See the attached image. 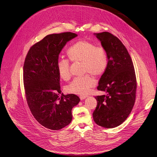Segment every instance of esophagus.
<instances>
[{"instance_id": "obj_1", "label": "esophagus", "mask_w": 157, "mask_h": 157, "mask_svg": "<svg viewBox=\"0 0 157 157\" xmlns=\"http://www.w3.org/2000/svg\"><path fill=\"white\" fill-rule=\"evenodd\" d=\"M87 97H88V96H85V95H81V96H79V98L81 99V100H83V99H86Z\"/></svg>"}]
</instances>
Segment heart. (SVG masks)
<instances>
[{"label": "heart", "mask_w": 157, "mask_h": 157, "mask_svg": "<svg viewBox=\"0 0 157 157\" xmlns=\"http://www.w3.org/2000/svg\"><path fill=\"white\" fill-rule=\"evenodd\" d=\"M67 54L73 61L82 62L84 73L99 76L105 73L108 67V58L105 49L87 40L76 42L69 49ZM56 67L59 76L63 79L67 80L71 77L70 62L67 59L59 58ZM91 75L75 78L67 85L66 91L75 94H87L96 84V79Z\"/></svg>", "instance_id": "heart-1"}]
</instances>
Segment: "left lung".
Here are the masks:
<instances>
[{"instance_id": "obj_1", "label": "left lung", "mask_w": 157, "mask_h": 157, "mask_svg": "<svg viewBox=\"0 0 157 157\" xmlns=\"http://www.w3.org/2000/svg\"><path fill=\"white\" fill-rule=\"evenodd\" d=\"M108 58V67L97 89L106 93L97 96L93 113L94 122L104 128H115L130 114L136 98V79L134 66L126 48L116 36L108 32L95 33Z\"/></svg>"}]
</instances>
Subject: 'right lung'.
I'll return each mask as SVG.
<instances>
[{"instance_id":"obj_1","label":"right lung","mask_w":157,"mask_h":157,"mask_svg":"<svg viewBox=\"0 0 157 157\" xmlns=\"http://www.w3.org/2000/svg\"><path fill=\"white\" fill-rule=\"evenodd\" d=\"M76 36L70 32L48 35L30 48L25 59L23 80L28 106L35 119L52 130L71 122V111L80 101L74 94L59 96L60 76L56 67L63 48Z\"/></svg>"}]
</instances>
